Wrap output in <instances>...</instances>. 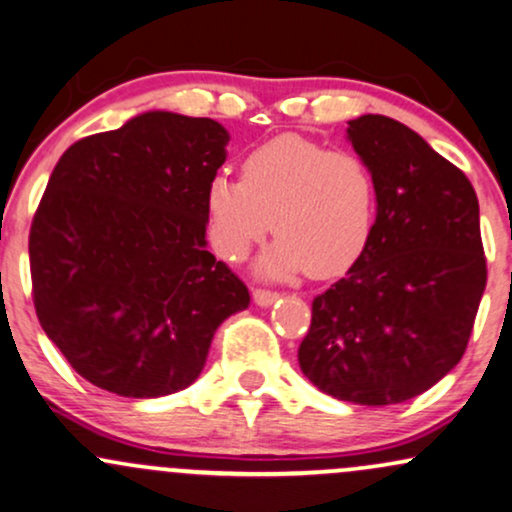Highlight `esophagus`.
<instances>
[{"mask_svg":"<svg viewBox=\"0 0 512 512\" xmlns=\"http://www.w3.org/2000/svg\"><path fill=\"white\" fill-rule=\"evenodd\" d=\"M252 300H255V305L269 307V305H274L276 300H279V293L264 291V288H255V291H252Z\"/></svg>","mask_w":512,"mask_h":512,"instance_id":"34e87169","label":"esophagus"}]
</instances>
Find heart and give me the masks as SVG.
<instances>
[{"instance_id":"obj_1","label":"heart","mask_w":512,"mask_h":512,"mask_svg":"<svg viewBox=\"0 0 512 512\" xmlns=\"http://www.w3.org/2000/svg\"><path fill=\"white\" fill-rule=\"evenodd\" d=\"M209 238L224 260H240L274 226L262 257L272 279H331L348 272L374 229L377 188L369 166L300 135H279L243 162V178L217 174L205 190Z\"/></svg>"}]
</instances>
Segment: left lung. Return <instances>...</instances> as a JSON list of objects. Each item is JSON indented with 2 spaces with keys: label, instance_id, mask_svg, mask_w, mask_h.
I'll return each mask as SVG.
<instances>
[{
  "label": "left lung",
  "instance_id": "1",
  "mask_svg": "<svg viewBox=\"0 0 512 512\" xmlns=\"http://www.w3.org/2000/svg\"><path fill=\"white\" fill-rule=\"evenodd\" d=\"M346 138L374 176L377 219L360 260L312 303L298 362L329 396L393 405L432 389L465 353L486 288L479 202L405 123L357 116Z\"/></svg>",
  "mask_w": 512,
  "mask_h": 512
}]
</instances>
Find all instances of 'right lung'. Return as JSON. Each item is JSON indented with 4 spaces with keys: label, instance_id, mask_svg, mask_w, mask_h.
Masks as SVG:
<instances>
[{
    "label": "right lung",
    "instance_id": "add662e5",
    "mask_svg": "<svg viewBox=\"0 0 512 512\" xmlns=\"http://www.w3.org/2000/svg\"><path fill=\"white\" fill-rule=\"evenodd\" d=\"M229 140L219 121L155 109L54 166L28 240L35 312L90 384L126 398L188 389L219 324L250 305L205 238Z\"/></svg>",
    "mask_w": 512,
    "mask_h": 512
}]
</instances>
